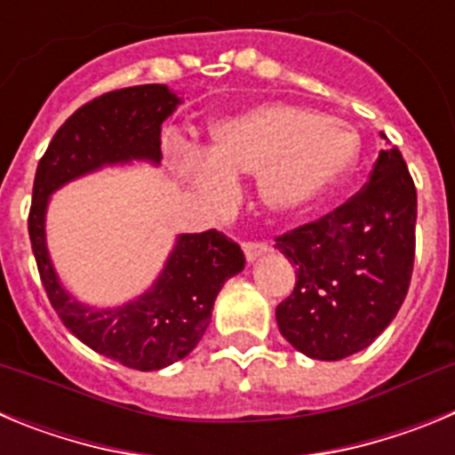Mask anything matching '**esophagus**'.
<instances>
[{
    "label": "esophagus",
    "mask_w": 455,
    "mask_h": 455,
    "mask_svg": "<svg viewBox=\"0 0 455 455\" xmlns=\"http://www.w3.org/2000/svg\"><path fill=\"white\" fill-rule=\"evenodd\" d=\"M241 248H243V255H246L248 262H255L257 257H262L268 251V243H264V241H243Z\"/></svg>",
    "instance_id": "34e87169"
}]
</instances>
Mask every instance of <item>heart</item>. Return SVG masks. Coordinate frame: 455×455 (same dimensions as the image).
<instances>
[{
	"mask_svg": "<svg viewBox=\"0 0 455 455\" xmlns=\"http://www.w3.org/2000/svg\"><path fill=\"white\" fill-rule=\"evenodd\" d=\"M360 156L351 124L293 104H262L212 132L207 156L182 164L200 198L212 207L235 200V180L257 175L259 203L275 214L309 207L339 187Z\"/></svg>",
	"mask_w": 455,
	"mask_h": 455,
	"instance_id": "obj_1",
	"label": "heart"
}]
</instances>
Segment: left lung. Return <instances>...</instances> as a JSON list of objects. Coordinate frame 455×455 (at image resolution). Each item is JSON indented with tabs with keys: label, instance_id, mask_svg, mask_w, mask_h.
Masks as SVG:
<instances>
[{
	"label": "left lung",
	"instance_id": "1",
	"mask_svg": "<svg viewBox=\"0 0 455 455\" xmlns=\"http://www.w3.org/2000/svg\"><path fill=\"white\" fill-rule=\"evenodd\" d=\"M417 188L399 148L380 150L369 182L319 220L277 236L296 284L275 307L296 351L341 360L392 323L415 264Z\"/></svg>",
	"mask_w": 455,
	"mask_h": 455
}]
</instances>
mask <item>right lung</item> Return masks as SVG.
<instances>
[{
  "label": "right lung",
  "mask_w": 455,
  "mask_h": 455,
  "mask_svg": "<svg viewBox=\"0 0 455 455\" xmlns=\"http://www.w3.org/2000/svg\"><path fill=\"white\" fill-rule=\"evenodd\" d=\"M180 98L164 84L120 88L79 107L38 162L29 239L52 307L72 335L123 367L156 371L196 348L225 280L243 268L239 243L219 230L180 235L150 289L120 307H88L61 287L45 243L50 196L63 184L132 159L159 164L162 123Z\"/></svg>",
  "instance_id": "obj_1"
}]
</instances>
